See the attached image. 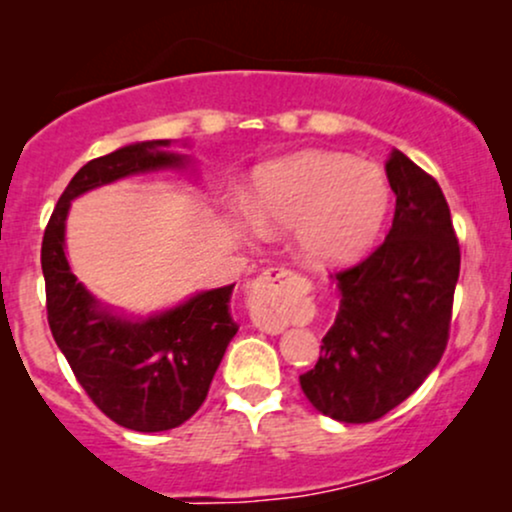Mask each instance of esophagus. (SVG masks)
Here are the masks:
<instances>
[{"mask_svg":"<svg viewBox=\"0 0 512 512\" xmlns=\"http://www.w3.org/2000/svg\"><path fill=\"white\" fill-rule=\"evenodd\" d=\"M248 305L252 310V322L267 334H281L286 322L276 320V310L284 308L291 298L303 296L305 284L301 276L289 269H267L248 281Z\"/></svg>","mask_w":512,"mask_h":512,"instance_id":"34e87169","label":"esophagus"}]
</instances>
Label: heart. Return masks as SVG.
I'll use <instances>...</instances> for the list:
<instances>
[{
	"label": "heart",
	"instance_id": "heart-1",
	"mask_svg": "<svg viewBox=\"0 0 512 512\" xmlns=\"http://www.w3.org/2000/svg\"><path fill=\"white\" fill-rule=\"evenodd\" d=\"M390 207L392 187L378 163L308 149L257 168L243 214L255 231H293L305 264L332 269L373 248Z\"/></svg>",
	"mask_w": 512,
	"mask_h": 512
}]
</instances>
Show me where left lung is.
<instances>
[{
    "label": "left lung",
    "instance_id": "obj_1",
    "mask_svg": "<svg viewBox=\"0 0 512 512\" xmlns=\"http://www.w3.org/2000/svg\"><path fill=\"white\" fill-rule=\"evenodd\" d=\"M397 197L385 243L334 274L342 305L315 368L301 375L308 402L342 424H368L402 404L448 344L460 245L443 190L402 151L385 163Z\"/></svg>",
    "mask_w": 512,
    "mask_h": 512
}]
</instances>
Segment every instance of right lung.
Listing matches in <instances>:
<instances>
[{
  "mask_svg": "<svg viewBox=\"0 0 512 512\" xmlns=\"http://www.w3.org/2000/svg\"><path fill=\"white\" fill-rule=\"evenodd\" d=\"M173 146V139H151L88 161L62 192L40 252L52 337L96 407L115 424L139 433L178 428L202 407L238 332L228 313L236 284L197 291L149 315L113 308L98 301L72 272L67 216L76 197L103 185L190 168L192 158Z\"/></svg>",
  "mask_w": 512,
  "mask_h": 512,
  "instance_id": "add662e5",
  "label": "right lung"
}]
</instances>
